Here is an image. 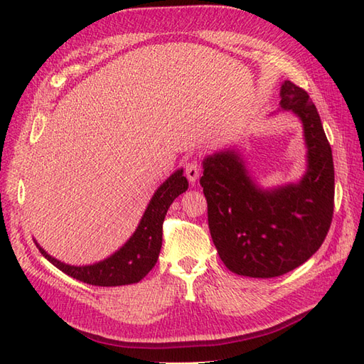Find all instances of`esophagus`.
Returning a JSON list of instances; mask_svg holds the SVG:
<instances>
[{"label": "esophagus", "instance_id": "1", "mask_svg": "<svg viewBox=\"0 0 364 364\" xmlns=\"http://www.w3.org/2000/svg\"><path fill=\"white\" fill-rule=\"evenodd\" d=\"M184 175L188 176V180H189L191 184H194L197 181V178L200 175V167L197 164V161L191 159V161L186 162V164H184Z\"/></svg>", "mask_w": 364, "mask_h": 364}]
</instances>
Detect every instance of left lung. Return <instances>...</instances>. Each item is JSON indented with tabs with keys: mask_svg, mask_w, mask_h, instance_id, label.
I'll list each match as a JSON object with an SVG mask.
<instances>
[{
	"mask_svg": "<svg viewBox=\"0 0 364 364\" xmlns=\"http://www.w3.org/2000/svg\"><path fill=\"white\" fill-rule=\"evenodd\" d=\"M280 97V109L304 127L306 170L297 183L261 188L237 150L215 151L202 162L213 242L231 272L252 278L280 277L304 264L319 250L333 218V156L319 112L291 81L282 84Z\"/></svg>",
	"mask_w": 364,
	"mask_h": 364,
	"instance_id": "left-lung-1",
	"label": "left lung"
}]
</instances>
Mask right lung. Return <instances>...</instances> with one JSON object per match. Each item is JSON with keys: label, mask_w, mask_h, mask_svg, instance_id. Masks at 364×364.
I'll use <instances>...</instances> for the list:
<instances>
[{"label": "right lung", "mask_w": 364, "mask_h": 364, "mask_svg": "<svg viewBox=\"0 0 364 364\" xmlns=\"http://www.w3.org/2000/svg\"><path fill=\"white\" fill-rule=\"evenodd\" d=\"M189 183L178 168L154 192L136 231L117 252L87 266H72L53 258L36 242L38 250L64 274L94 286H122L141 282L154 267L162 245V223L173 200L188 191Z\"/></svg>", "instance_id": "1"}]
</instances>
